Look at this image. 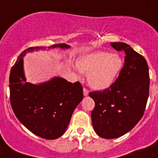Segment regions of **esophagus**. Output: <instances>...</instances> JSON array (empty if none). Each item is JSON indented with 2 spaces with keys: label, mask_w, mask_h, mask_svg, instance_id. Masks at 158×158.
Here are the masks:
<instances>
[{
  "label": "esophagus",
  "mask_w": 158,
  "mask_h": 158,
  "mask_svg": "<svg viewBox=\"0 0 158 158\" xmlns=\"http://www.w3.org/2000/svg\"><path fill=\"white\" fill-rule=\"evenodd\" d=\"M88 94H89V91L87 89H86V88H83V95H84V96L88 95Z\"/></svg>",
  "instance_id": "esophagus-1"
}]
</instances>
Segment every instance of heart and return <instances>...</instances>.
<instances>
[{"label":"heart","instance_id":"obj_1","mask_svg":"<svg viewBox=\"0 0 158 158\" xmlns=\"http://www.w3.org/2000/svg\"><path fill=\"white\" fill-rule=\"evenodd\" d=\"M79 71L88 74L87 80L95 89H106L112 85L123 68V60L116 54L96 51L81 57L76 62Z\"/></svg>","mask_w":158,"mask_h":158}]
</instances>
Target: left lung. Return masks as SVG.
Returning <instances> with one entry per match:
<instances>
[{
  "label": "left lung",
  "mask_w": 158,
  "mask_h": 158,
  "mask_svg": "<svg viewBox=\"0 0 158 158\" xmlns=\"http://www.w3.org/2000/svg\"><path fill=\"white\" fill-rule=\"evenodd\" d=\"M125 53L124 67L112 85L90 92L95 101L91 113L94 130L105 139L120 137L133 128L144 115L149 91V74L144 57L124 42H111Z\"/></svg>",
  "instance_id": "obj_1"
}]
</instances>
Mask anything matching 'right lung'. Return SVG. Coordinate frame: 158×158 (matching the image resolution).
<instances>
[{
    "mask_svg": "<svg viewBox=\"0 0 158 158\" xmlns=\"http://www.w3.org/2000/svg\"><path fill=\"white\" fill-rule=\"evenodd\" d=\"M49 49H69L67 44H55ZM45 47H30L18 56L9 75L10 103L15 116L34 134L54 140L64 134L71 116L83 98L79 82L72 83L61 77L34 84L26 81L23 58L27 53Z\"/></svg>",
    "mask_w": 158,
    "mask_h": 158,
    "instance_id": "add662e5",
    "label": "right lung"
}]
</instances>
